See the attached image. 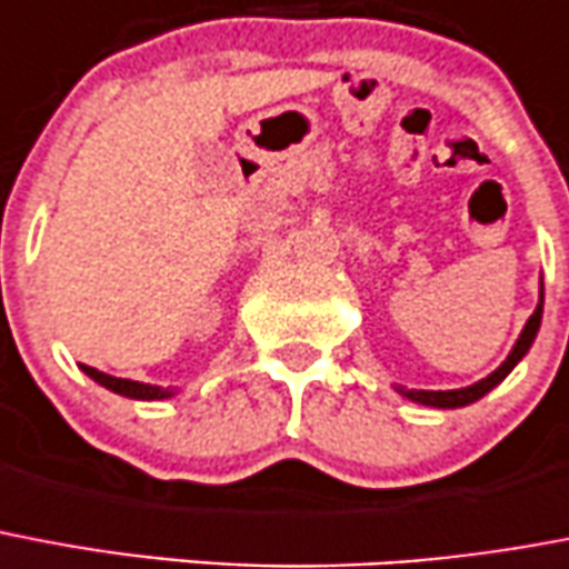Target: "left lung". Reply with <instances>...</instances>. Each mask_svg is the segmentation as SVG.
<instances>
[{
	"label": "left lung",
	"instance_id": "left-lung-1",
	"mask_svg": "<svg viewBox=\"0 0 569 569\" xmlns=\"http://www.w3.org/2000/svg\"><path fill=\"white\" fill-rule=\"evenodd\" d=\"M540 317H543V284H540L538 308H535V313H531L529 320H526V326H522L515 349L508 352L506 361L499 363L497 370L490 372V376H485V379L476 381V385H470V388H458V390H408V388H402V385H397V393H402V397L411 399V402H420V406H429V408H465V406H470V402H476V399H481L485 393H490V390L497 388L499 381L506 379L508 372L515 370L517 363L522 361V356L529 352L531 343H535V338H538Z\"/></svg>",
	"mask_w": 569,
	"mask_h": 569
}]
</instances>
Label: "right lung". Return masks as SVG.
<instances>
[{
    "label": "right lung",
    "mask_w": 569,
    "mask_h": 569,
    "mask_svg": "<svg viewBox=\"0 0 569 569\" xmlns=\"http://www.w3.org/2000/svg\"><path fill=\"white\" fill-rule=\"evenodd\" d=\"M81 370L88 372L90 379L102 385V388L113 390V393H120V397L129 399H170L176 397V390L172 388H158V385H143V381H131V379H117V376H108V372H99L97 367H88V363H81Z\"/></svg>",
    "instance_id": "right-lung-1"
}]
</instances>
